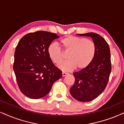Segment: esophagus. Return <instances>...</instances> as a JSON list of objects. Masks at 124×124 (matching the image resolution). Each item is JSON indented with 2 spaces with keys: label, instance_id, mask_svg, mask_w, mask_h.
<instances>
[{
  "label": "esophagus",
  "instance_id": "obj_1",
  "mask_svg": "<svg viewBox=\"0 0 124 124\" xmlns=\"http://www.w3.org/2000/svg\"><path fill=\"white\" fill-rule=\"evenodd\" d=\"M67 74V73H65V72H63V73H62V76H63V77L66 76Z\"/></svg>",
  "mask_w": 124,
  "mask_h": 124
}]
</instances>
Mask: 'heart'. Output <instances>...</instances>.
Instances as JSON below:
<instances>
[{"instance_id":"b5f03b06","label":"heart","mask_w":124,"mask_h":124,"mask_svg":"<svg viewBox=\"0 0 124 124\" xmlns=\"http://www.w3.org/2000/svg\"><path fill=\"white\" fill-rule=\"evenodd\" d=\"M63 51L67 53L69 61L58 66L61 70L70 71L86 68L94 59L97 53L95 42L88 39L69 35L61 40ZM48 57L53 63L58 65L64 59L63 53L55 44H51L47 49Z\"/></svg>"}]
</instances>
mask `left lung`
Masks as SVG:
<instances>
[{
  "label": "left lung",
  "instance_id": "8db88e82",
  "mask_svg": "<svg viewBox=\"0 0 124 124\" xmlns=\"http://www.w3.org/2000/svg\"><path fill=\"white\" fill-rule=\"evenodd\" d=\"M78 35L92 38L97 46V53L86 68L73 73L75 82L70 92L78 101L89 102L99 96L108 84L112 70L110 48L99 34L89 32Z\"/></svg>",
  "mask_w": 124,
  "mask_h": 124
}]
</instances>
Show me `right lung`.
Masks as SVG:
<instances>
[{"mask_svg": "<svg viewBox=\"0 0 124 124\" xmlns=\"http://www.w3.org/2000/svg\"><path fill=\"white\" fill-rule=\"evenodd\" d=\"M59 37L45 31L29 33L18 42L14 54L13 69L17 84L23 94L38 99L49 93L62 71L48 57L47 49Z\"/></svg>", "mask_w": 124, "mask_h": 124, "instance_id": "obj_1", "label": "right lung"}]
</instances>
